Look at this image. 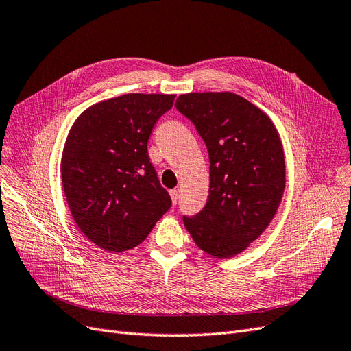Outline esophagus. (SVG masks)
<instances>
[{"instance_id": "34e87169", "label": "esophagus", "mask_w": 351, "mask_h": 351, "mask_svg": "<svg viewBox=\"0 0 351 351\" xmlns=\"http://www.w3.org/2000/svg\"><path fill=\"white\" fill-rule=\"evenodd\" d=\"M169 196H171V202H173V205H177V202H178V190H169Z\"/></svg>"}]
</instances>
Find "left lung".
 I'll return each instance as SVG.
<instances>
[{"label": "left lung", "mask_w": 351, "mask_h": 351, "mask_svg": "<svg viewBox=\"0 0 351 351\" xmlns=\"http://www.w3.org/2000/svg\"><path fill=\"white\" fill-rule=\"evenodd\" d=\"M177 110L196 125L209 154L205 208L184 226L219 259L246 250L268 228L285 189V159L269 117L232 92L180 95Z\"/></svg>", "instance_id": "1"}]
</instances>
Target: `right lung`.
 I'll return each mask as SVG.
<instances>
[{"label": "right lung", "instance_id": "add662e5", "mask_svg": "<svg viewBox=\"0 0 351 351\" xmlns=\"http://www.w3.org/2000/svg\"><path fill=\"white\" fill-rule=\"evenodd\" d=\"M176 95L127 93L84 110L61 155V182L80 231L108 252L141 244L171 206L147 141Z\"/></svg>", "mask_w": 351, "mask_h": 351}]
</instances>
